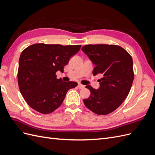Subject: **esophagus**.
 <instances>
[{
    "label": "esophagus",
    "mask_w": 155,
    "mask_h": 155,
    "mask_svg": "<svg viewBox=\"0 0 155 155\" xmlns=\"http://www.w3.org/2000/svg\"><path fill=\"white\" fill-rule=\"evenodd\" d=\"M78 88H85V86L83 85H81V84H80V83H79V84H78Z\"/></svg>",
    "instance_id": "1"
}]
</instances>
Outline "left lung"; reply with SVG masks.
<instances>
[{
    "label": "left lung",
    "mask_w": 155,
    "mask_h": 155,
    "mask_svg": "<svg viewBox=\"0 0 155 155\" xmlns=\"http://www.w3.org/2000/svg\"><path fill=\"white\" fill-rule=\"evenodd\" d=\"M81 50L96 65L93 75H103L100 88H86L91 96L83 100L85 105L97 114L106 115L115 110L128 96L134 79L133 59L121 46L114 45H88Z\"/></svg>",
    "instance_id": "obj_1"
}]
</instances>
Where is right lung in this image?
I'll return each instance as SVG.
<instances>
[{"mask_svg":"<svg viewBox=\"0 0 155 155\" xmlns=\"http://www.w3.org/2000/svg\"><path fill=\"white\" fill-rule=\"evenodd\" d=\"M81 45L34 44L22 51L18 69V84L22 96L33 109L46 114L62 104L67 92L78 83L63 82L55 73L63 72L70 58Z\"/></svg>","mask_w":155,"mask_h":155,"instance_id":"add662e5","label":"right lung"}]
</instances>
